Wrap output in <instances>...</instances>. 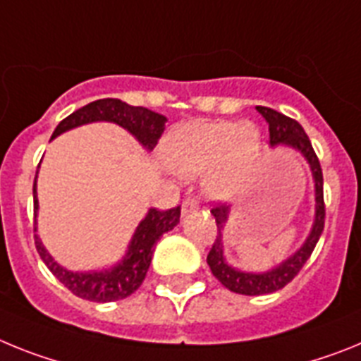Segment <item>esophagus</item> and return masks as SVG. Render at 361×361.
Here are the masks:
<instances>
[{
    "instance_id": "34e87169",
    "label": "esophagus",
    "mask_w": 361,
    "mask_h": 361,
    "mask_svg": "<svg viewBox=\"0 0 361 361\" xmlns=\"http://www.w3.org/2000/svg\"><path fill=\"white\" fill-rule=\"evenodd\" d=\"M198 209L200 205L194 198H185L183 203H181V212H183L185 216L192 214V212H198Z\"/></svg>"
}]
</instances>
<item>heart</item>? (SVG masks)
<instances>
[{
    "label": "heart",
    "mask_w": 361,
    "mask_h": 361,
    "mask_svg": "<svg viewBox=\"0 0 361 361\" xmlns=\"http://www.w3.org/2000/svg\"><path fill=\"white\" fill-rule=\"evenodd\" d=\"M262 152V140L250 121H190L176 127L163 143L169 169L190 178L203 176V189L216 200H227L247 183Z\"/></svg>",
    "instance_id": "1"
}]
</instances>
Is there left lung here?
<instances>
[{
	"label": "left lung",
	"instance_id": "8db88e82",
	"mask_svg": "<svg viewBox=\"0 0 361 361\" xmlns=\"http://www.w3.org/2000/svg\"><path fill=\"white\" fill-rule=\"evenodd\" d=\"M256 111L267 120L269 123V142L271 145H289L293 149L300 150L305 159L311 165L312 178L316 185V216L312 231L309 238L305 240L303 247L298 252H294L289 259H285L281 265H278L272 271L263 272V274H252V272H241L236 269L228 267L224 259V243H221V228L228 216V207L224 203H218L211 209V212L216 218V227H218V236L212 243L209 255H207V263L211 267L212 274L221 281L224 287L233 290L236 294H245V296H262V294H271L276 290L283 289L285 285L290 283L302 271L305 262L311 258L312 250L318 243L319 236L324 233L325 225V202H324V172L322 165L316 156L314 149L311 145V140L305 134L303 127L296 120L289 116L281 114V112L269 109V106H256Z\"/></svg>",
	"mask_w": 361,
	"mask_h": 361
}]
</instances>
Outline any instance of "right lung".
Wrapping results in <instances>:
<instances>
[{"instance_id": "add662e5", "label": "right lung", "mask_w": 361, "mask_h": 361, "mask_svg": "<svg viewBox=\"0 0 361 361\" xmlns=\"http://www.w3.org/2000/svg\"><path fill=\"white\" fill-rule=\"evenodd\" d=\"M90 121H112V123L121 125L128 133L136 137L145 149L152 150L158 145V140L165 130V121L167 118L158 112H152L145 106L127 105L121 99L105 98L96 99L89 105L81 106L78 111L67 116L63 121H59L52 137L65 133L68 128L80 127V125L90 123ZM37 178V172H36ZM34 216L37 212V198H36V180H34ZM181 207H172L167 211H158L150 209L140 227L134 233L133 241L128 245V252L116 267L111 271L103 272H71L67 269L59 267L54 259L45 250L39 238L36 236V249L42 256L43 263L50 269V272L58 278L61 283L76 294L78 298L89 300V302H116L130 296L134 290L140 289V285L145 280V274L150 267L152 252L163 234L176 227L180 224ZM36 231V228H34Z\"/></svg>"}]
</instances>
